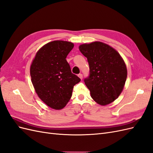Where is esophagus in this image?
Segmentation results:
<instances>
[{
	"mask_svg": "<svg viewBox=\"0 0 153 153\" xmlns=\"http://www.w3.org/2000/svg\"><path fill=\"white\" fill-rule=\"evenodd\" d=\"M78 77H79V78H80V79H82V78H83V75H82V73H80V74H78Z\"/></svg>",
	"mask_w": 153,
	"mask_h": 153,
	"instance_id": "esophagus-1",
	"label": "esophagus"
}]
</instances>
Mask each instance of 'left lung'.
Returning <instances> with one entry per match:
<instances>
[{
	"mask_svg": "<svg viewBox=\"0 0 153 153\" xmlns=\"http://www.w3.org/2000/svg\"><path fill=\"white\" fill-rule=\"evenodd\" d=\"M81 53L87 59L89 75L84 82L96 103L106 105L121 93L127 78V69L116 50L101 42L83 44Z\"/></svg>",
	"mask_w": 153,
	"mask_h": 153,
	"instance_id": "obj_1",
	"label": "left lung"
}]
</instances>
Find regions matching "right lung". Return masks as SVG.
<instances>
[{
  "label": "right lung",
  "instance_id": "add662e5",
  "mask_svg": "<svg viewBox=\"0 0 153 153\" xmlns=\"http://www.w3.org/2000/svg\"><path fill=\"white\" fill-rule=\"evenodd\" d=\"M73 43L54 41L37 52L30 66L31 81L39 98L50 107L63 108L80 78L72 73L66 57Z\"/></svg>",
  "mask_w": 153,
  "mask_h": 153
}]
</instances>
